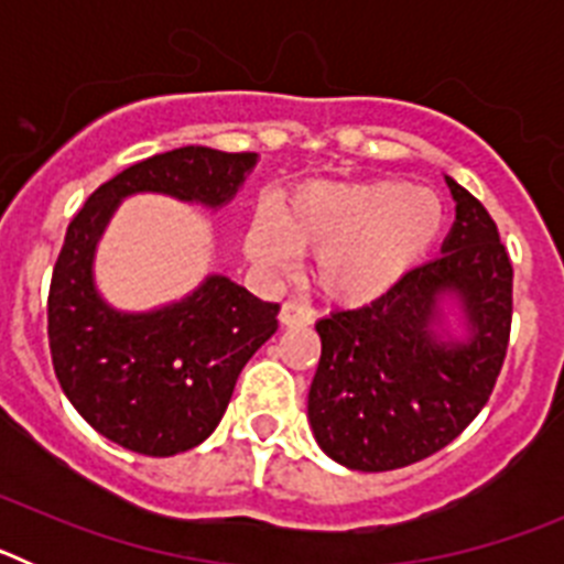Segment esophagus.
I'll return each instance as SVG.
<instances>
[{
  "label": "esophagus",
  "mask_w": 564,
  "mask_h": 564,
  "mask_svg": "<svg viewBox=\"0 0 564 564\" xmlns=\"http://www.w3.org/2000/svg\"><path fill=\"white\" fill-rule=\"evenodd\" d=\"M279 325L282 327L313 325V311L305 305H296V302H285V305L279 307Z\"/></svg>",
  "instance_id": "34e87169"
}]
</instances>
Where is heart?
<instances>
[{"label":"heart","instance_id":"1","mask_svg":"<svg viewBox=\"0 0 564 564\" xmlns=\"http://www.w3.org/2000/svg\"><path fill=\"white\" fill-rule=\"evenodd\" d=\"M446 228L441 194L403 181H316L273 197L246 228V257L291 271L316 251L313 282L336 305L387 296L435 251Z\"/></svg>","mask_w":564,"mask_h":564}]
</instances>
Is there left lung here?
I'll return each mask as SVG.
<instances>
[{
  "label": "left lung",
  "mask_w": 564,
  "mask_h": 564,
  "mask_svg": "<svg viewBox=\"0 0 564 564\" xmlns=\"http://www.w3.org/2000/svg\"><path fill=\"white\" fill-rule=\"evenodd\" d=\"M455 223L441 257L387 296L318 318L307 421L327 457L390 471L449 446L486 406L511 330V259L495 220L446 177Z\"/></svg>",
  "instance_id": "1"
}]
</instances>
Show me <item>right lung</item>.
Here are the masks:
<instances>
[{"label":"right lung","mask_w":564,"mask_h":564,"mask_svg":"<svg viewBox=\"0 0 564 564\" xmlns=\"http://www.w3.org/2000/svg\"><path fill=\"white\" fill-rule=\"evenodd\" d=\"M257 152L181 147L115 174L73 217L53 268L47 336L64 395L107 441L149 457L200 446L223 421L248 358L276 333L279 305L226 273L152 311H121L96 282V253L118 206L163 194L208 212L228 206Z\"/></svg>","instance_id":"obj_1"}]
</instances>
